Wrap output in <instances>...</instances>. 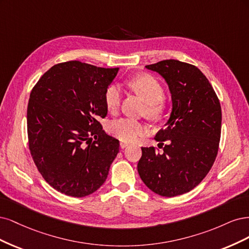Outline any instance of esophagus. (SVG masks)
<instances>
[{
    "instance_id": "obj_1",
    "label": "esophagus",
    "mask_w": 249,
    "mask_h": 249,
    "mask_svg": "<svg viewBox=\"0 0 249 249\" xmlns=\"http://www.w3.org/2000/svg\"><path fill=\"white\" fill-rule=\"evenodd\" d=\"M128 146H129V145H128L127 142H120V147H121L122 149H125V148H127Z\"/></svg>"
}]
</instances>
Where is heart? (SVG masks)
<instances>
[{"mask_svg":"<svg viewBox=\"0 0 249 249\" xmlns=\"http://www.w3.org/2000/svg\"><path fill=\"white\" fill-rule=\"evenodd\" d=\"M129 86L138 93L147 104V116L152 119H161L166 110V106L163 101L164 90L156 78L151 75L136 76L129 82ZM122 90L117 84L110 85L104 94V101L107 109L111 113L119 108L121 102ZM148 130L147 126L130 118H122L115 120L108 126V131L115 138L122 142H132L138 140L141 135L145 134Z\"/></svg>","mask_w":249,"mask_h":249,"instance_id":"heart-1","label":"heart"}]
</instances>
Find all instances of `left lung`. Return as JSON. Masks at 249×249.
Returning a JSON list of instances; mask_svg holds the SVG:
<instances>
[{
	"instance_id": "left-lung-1",
	"label": "left lung",
	"mask_w": 249,
	"mask_h": 249,
	"mask_svg": "<svg viewBox=\"0 0 249 249\" xmlns=\"http://www.w3.org/2000/svg\"><path fill=\"white\" fill-rule=\"evenodd\" d=\"M146 68L165 79L173 108L155 136L160 145L167 142L163 152L142 147L138 172L149 189L172 197L194 189L211 170L220 141V102L208 78L191 64L164 60Z\"/></svg>"
}]
</instances>
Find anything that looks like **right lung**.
Returning a JSON list of instances; mask_svg holds the SVG:
<instances>
[{
  "label": "right lung",
  "mask_w": 249,
  "mask_h": 249,
  "mask_svg": "<svg viewBox=\"0 0 249 249\" xmlns=\"http://www.w3.org/2000/svg\"><path fill=\"white\" fill-rule=\"evenodd\" d=\"M118 71L64 62L47 70L32 89L29 149L39 173L61 194L87 196L107 178L120 142L102 130L98 120L107 115L104 94Z\"/></svg>",
  "instance_id": "obj_1"
}]
</instances>
